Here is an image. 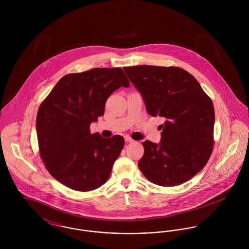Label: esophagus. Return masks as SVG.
Segmentation results:
<instances>
[{
	"instance_id": "34e87169",
	"label": "esophagus",
	"mask_w": 249,
	"mask_h": 249,
	"mask_svg": "<svg viewBox=\"0 0 249 249\" xmlns=\"http://www.w3.org/2000/svg\"><path fill=\"white\" fill-rule=\"evenodd\" d=\"M125 141L128 142H133V140H132L130 137H129V136H126V137H125Z\"/></svg>"
}]
</instances>
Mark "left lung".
I'll list each match as a JSON object with an SVG mask.
<instances>
[{
    "mask_svg": "<svg viewBox=\"0 0 249 249\" xmlns=\"http://www.w3.org/2000/svg\"><path fill=\"white\" fill-rule=\"evenodd\" d=\"M152 117L164 118L161 141L142 142L138 166L150 182L181 185L206 165L213 151L214 110L211 98L189 71L175 66L123 68Z\"/></svg>",
    "mask_w": 249,
    "mask_h": 249,
    "instance_id": "left-lung-1",
    "label": "left lung"
}]
</instances>
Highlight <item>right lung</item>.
<instances>
[{
	"instance_id": "add662e5",
	"label": "right lung",
	"mask_w": 249,
	"mask_h": 249,
	"mask_svg": "<svg viewBox=\"0 0 249 249\" xmlns=\"http://www.w3.org/2000/svg\"><path fill=\"white\" fill-rule=\"evenodd\" d=\"M120 87H130L121 68L68 73L39 107V154L48 173L71 190L86 192L104 185L124 147L121 135L104 138L89 130Z\"/></svg>"
}]
</instances>
